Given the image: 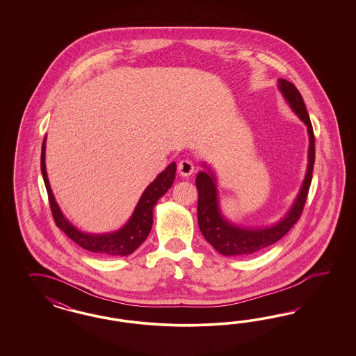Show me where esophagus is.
Instances as JSON below:
<instances>
[{
  "label": "esophagus",
  "mask_w": 356,
  "mask_h": 356,
  "mask_svg": "<svg viewBox=\"0 0 356 356\" xmlns=\"http://www.w3.org/2000/svg\"><path fill=\"white\" fill-rule=\"evenodd\" d=\"M177 171L180 173V176L183 177H189L192 173L194 172L193 163L188 159H184L181 162L179 163L177 165Z\"/></svg>",
  "instance_id": "esophagus-1"
}]
</instances>
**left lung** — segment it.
Returning a JSON list of instances; mask_svg holds the SVG:
<instances>
[{
	"instance_id": "8db88e82",
	"label": "left lung",
	"mask_w": 356,
	"mask_h": 356,
	"mask_svg": "<svg viewBox=\"0 0 356 356\" xmlns=\"http://www.w3.org/2000/svg\"><path fill=\"white\" fill-rule=\"evenodd\" d=\"M278 87L292 111L307 125L309 134L308 150V168L302 189L298 194L290 211L282 218L277 225L266 228H247L236 226L222 216L219 209L216 180L211 171L200 172L195 179L198 191V226L206 240L223 256H249L256 254L268 248L284 236L292 226L299 220L307 201L308 191L312 181L313 164H314V134L309 115L304 104L302 94L293 83L286 79H278Z\"/></svg>"
}]
</instances>
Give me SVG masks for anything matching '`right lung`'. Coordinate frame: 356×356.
Here are the masks:
<instances>
[{
    "label": "right lung",
    "mask_w": 356,
    "mask_h": 356,
    "mask_svg": "<svg viewBox=\"0 0 356 356\" xmlns=\"http://www.w3.org/2000/svg\"><path fill=\"white\" fill-rule=\"evenodd\" d=\"M40 167L56 226L63 229L66 236L70 237L79 247L90 250L97 256H128L140 247L150 234L152 227V209L156 205L158 200L172 186L176 175V163L172 162L145 189L134 209L133 216H130L125 226L111 234L94 235L76 229L70 222L66 220L57 205L45 171V138L42 146Z\"/></svg>",
    "instance_id": "obj_1"
}]
</instances>
